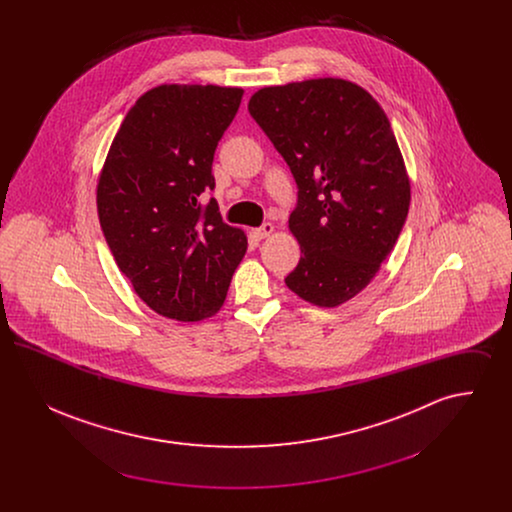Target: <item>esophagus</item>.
Returning a JSON list of instances; mask_svg holds the SVG:
<instances>
[{
	"label": "esophagus",
	"mask_w": 512,
	"mask_h": 512,
	"mask_svg": "<svg viewBox=\"0 0 512 512\" xmlns=\"http://www.w3.org/2000/svg\"><path fill=\"white\" fill-rule=\"evenodd\" d=\"M272 232H274V226H272L270 222H265L263 226H259V228H255V230H253V234H255L259 240H265V238H268Z\"/></svg>",
	"instance_id": "34e87169"
}]
</instances>
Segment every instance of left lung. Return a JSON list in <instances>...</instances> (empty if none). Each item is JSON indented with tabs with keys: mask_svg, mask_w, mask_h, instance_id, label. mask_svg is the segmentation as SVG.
<instances>
[{
	"mask_svg": "<svg viewBox=\"0 0 512 512\" xmlns=\"http://www.w3.org/2000/svg\"><path fill=\"white\" fill-rule=\"evenodd\" d=\"M247 109L297 184L290 230L301 259L286 286L338 307L370 284L409 213L411 182L390 121L365 88L341 78L261 88Z\"/></svg>",
	"mask_w": 512,
	"mask_h": 512,
	"instance_id": "left-lung-1",
	"label": "left lung"
}]
</instances>
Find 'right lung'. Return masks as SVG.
<instances>
[{
  "mask_svg": "<svg viewBox=\"0 0 512 512\" xmlns=\"http://www.w3.org/2000/svg\"><path fill=\"white\" fill-rule=\"evenodd\" d=\"M244 90L199 84L151 88L126 113L98 182L105 242L134 292L163 317L219 313L244 259V230L222 222L213 157Z\"/></svg>",
  "mask_w": 512,
  "mask_h": 512,
  "instance_id": "obj_1",
  "label": "right lung"
}]
</instances>
